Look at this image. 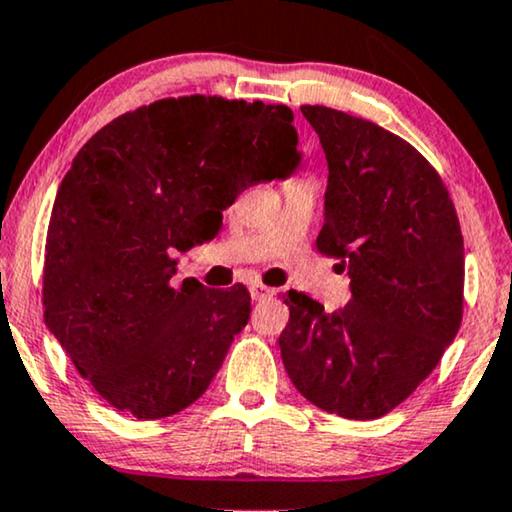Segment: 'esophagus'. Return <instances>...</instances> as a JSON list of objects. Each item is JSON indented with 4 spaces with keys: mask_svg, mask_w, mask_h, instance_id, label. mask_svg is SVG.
I'll return each mask as SVG.
<instances>
[{
    "mask_svg": "<svg viewBox=\"0 0 512 512\" xmlns=\"http://www.w3.org/2000/svg\"><path fill=\"white\" fill-rule=\"evenodd\" d=\"M271 294H273L271 287H266V285H259V283L250 285V297H253V301H264V299H269Z\"/></svg>",
    "mask_w": 512,
    "mask_h": 512,
    "instance_id": "34e87169",
    "label": "esophagus"
}]
</instances>
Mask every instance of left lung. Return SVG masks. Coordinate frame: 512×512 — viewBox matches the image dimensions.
<instances>
[{"mask_svg": "<svg viewBox=\"0 0 512 512\" xmlns=\"http://www.w3.org/2000/svg\"><path fill=\"white\" fill-rule=\"evenodd\" d=\"M327 157L320 253L341 259L350 301L327 313L285 294L278 338L294 387L348 420L390 413L436 369L464 308V239L436 169L376 122L301 106Z\"/></svg>", "mask_w": 512, "mask_h": 512, "instance_id": "1", "label": "left lung"}]
</instances>
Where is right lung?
<instances>
[{
  "mask_svg": "<svg viewBox=\"0 0 512 512\" xmlns=\"http://www.w3.org/2000/svg\"><path fill=\"white\" fill-rule=\"evenodd\" d=\"M292 120L283 104L160 99L78 150L50 213L43 320L113 408L160 420L208 390L250 294L176 290L171 253L204 241L246 187L294 174Z\"/></svg>",
  "mask_w": 512,
  "mask_h": 512,
  "instance_id": "1",
  "label": "right lung"
}]
</instances>
